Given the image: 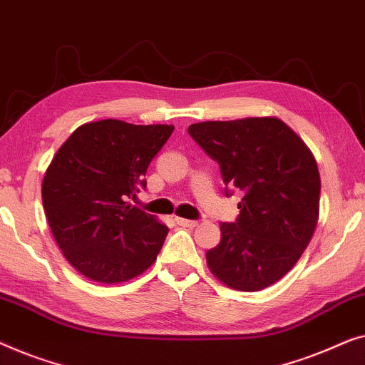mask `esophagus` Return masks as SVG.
<instances>
[{
  "mask_svg": "<svg viewBox=\"0 0 365 365\" xmlns=\"http://www.w3.org/2000/svg\"><path fill=\"white\" fill-rule=\"evenodd\" d=\"M175 222L177 225H180V227H185V228H193L198 225L197 220H187V218H175Z\"/></svg>",
  "mask_w": 365,
  "mask_h": 365,
  "instance_id": "esophagus-1",
  "label": "esophagus"
}]
</instances>
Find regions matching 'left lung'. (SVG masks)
Listing matches in <instances>:
<instances>
[{
	"label": "left lung",
	"mask_w": 365,
	"mask_h": 365,
	"mask_svg": "<svg viewBox=\"0 0 365 365\" xmlns=\"http://www.w3.org/2000/svg\"><path fill=\"white\" fill-rule=\"evenodd\" d=\"M190 137L220 165L227 197L241 192L240 215L222 223L207 251L212 273L238 291L279 281L309 245L321 180L306 143L276 117L200 122Z\"/></svg>",
	"instance_id": "obj_1"
}]
</instances>
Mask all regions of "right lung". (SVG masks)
<instances>
[{"instance_id": "1", "label": "right lung", "mask_w": 365, "mask_h": 365, "mask_svg": "<svg viewBox=\"0 0 365 365\" xmlns=\"http://www.w3.org/2000/svg\"><path fill=\"white\" fill-rule=\"evenodd\" d=\"M173 125L106 119L81 125L43 180L46 218L66 259L97 283H124L160 253L168 228L129 200L145 190L152 158Z\"/></svg>"}]
</instances>
